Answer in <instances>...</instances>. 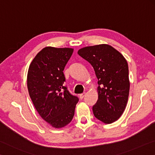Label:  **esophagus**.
Instances as JSON below:
<instances>
[{
	"mask_svg": "<svg viewBox=\"0 0 155 155\" xmlns=\"http://www.w3.org/2000/svg\"><path fill=\"white\" fill-rule=\"evenodd\" d=\"M85 95H86V93H82V94H80V98L81 99H82L84 97H85Z\"/></svg>",
	"mask_w": 155,
	"mask_h": 155,
	"instance_id": "obj_1",
	"label": "esophagus"
}]
</instances>
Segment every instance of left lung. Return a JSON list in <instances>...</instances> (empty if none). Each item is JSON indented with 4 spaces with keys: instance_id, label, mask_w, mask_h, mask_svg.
<instances>
[{
    "instance_id": "1",
    "label": "left lung",
    "mask_w": 155,
    "mask_h": 155,
    "mask_svg": "<svg viewBox=\"0 0 155 155\" xmlns=\"http://www.w3.org/2000/svg\"><path fill=\"white\" fill-rule=\"evenodd\" d=\"M78 54L93 66L98 79L94 116L105 124L114 123L123 114L128 101L130 83L126 59L107 44L83 48Z\"/></svg>"
}]
</instances>
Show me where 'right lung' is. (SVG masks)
<instances>
[{
    "mask_svg": "<svg viewBox=\"0 0 155 155\" xmlns=\"http://www.w3.org/2000/svg\"><path fill=\"white\" fill-rule=\"evenodd\" d=\"M72 48L45 47L30 64L27 75L29 95L43 120L55 128H62L72 120L79 101L65 86V65Z\"/></svg>",
    "mask_w": 155,
    "mask_h": 155,
    "instance_id": "right-lung-1",
    "label": "right lung"
}]
</instances>
